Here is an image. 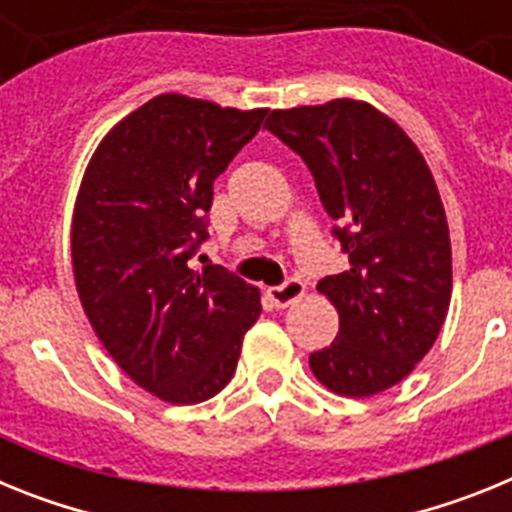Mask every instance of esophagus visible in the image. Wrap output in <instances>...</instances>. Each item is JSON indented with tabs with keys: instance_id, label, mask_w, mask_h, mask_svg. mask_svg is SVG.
Masks as SVG:
<instances>
[{
	"instance_id": "34e87169",
	"label": "esophagus",
	"mask_w": 512,
	"mask_h": 512,
	"mask_svg": "<svg viewBox=\"0 0 512 512\" xmlns=\"http://www.w3.org/2000/svg\"><path fill=\"white\" fill-rule=\"evenodd\" d=\"M302 295H305V284H302L300 279H287V282L279 284V287L266 289V297H269L277 307L292 305V302L300 300Z\"/></svg>"
}]
</instances>
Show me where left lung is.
<instances>
[{"label": "left lung", "instance_id": "1", "mask_svg": "<svg viewBox=\"0 0 512 512\" xmlns=\"http://www.w3.org/2000/svg\"><path fill=\"white\" fill-rule=\"evenodd\" d=\"M310 169L348 269L318 282L338 336L310 354L330 392L369 397L431 351L451 302L446 212L423 153L372 104L274 110L264 125Z\"/></svg>", "mask_w": 512, "mask_h": 512}]
</instances>
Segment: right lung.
I'll use <instances>...</instances> for the list:
<instances>
[{
    "mask_svg": "<svg viewBox=\"0 0 512 512\" xmlns=\"http://www.w3.org/2000/svg\"><path fill=\"white\" fill-rule=\"evenodd\" d=\"M266 110L158 94L104 135L71 225L79 300L122 372L174 405L230 382L259 289L223 266L189 269L207 241L212 182Z\"/></svg>",
    "mask_w": 512,
    "mask_h": 512,
    "instance_id": "1",
    "label": "right lung"
}]
</instances>
